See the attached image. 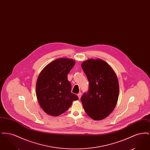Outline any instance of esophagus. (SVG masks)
Masks as SVG:
<instances>
[{"label":"esophagus","mask_w":150,"mask_h":150,"mask_svg":"<svg viewBox=\"0 0 150 150\" xmlns=\"http://www.w3.org/2000/svg\"><path fill=\"white\" fill-rule=\"evenodd\" d=\"M81 95H82V94H81V92H80V93L78 94V96L79 98V99L81 98Z\"/></svg>","instance_id":"obj_1"}]
</instances>
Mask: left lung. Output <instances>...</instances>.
<instances>
[{"instance_id":"8db88e82","label":"left lung","mask_w":150,"mask_h":150,"mask_svg":"<svg viewBox=\"0 0 150 150\" xmlns=\"http://www.w3.org/2000/svg\"><path fill=\"white\" fill-rule=\"evenodd\" d=\"M81 67L88 78L89 86L81 101L86 114L95 120L107 117L116 105L119 86L113 69L100 59H89Z\"/></svg>"}]
</instances>
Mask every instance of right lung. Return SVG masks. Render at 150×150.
<instances>
[{"label":"right lung","instance_id":"obj_1","mask_svg":"<svg viewBox=\"0 0 150 150\" xmlns=\"http://www.w3.org/2000/svg\"><path fill=\"white\" fill-rule=\"evenodd\" d=\"M75 64L70 58H58L40 72L36 84L39 103L47 114L57 116L66 111L78 97L71 92V84L67 74Z\"/></svg>","mask_w":150,"mask_h":150}]
</instances>
